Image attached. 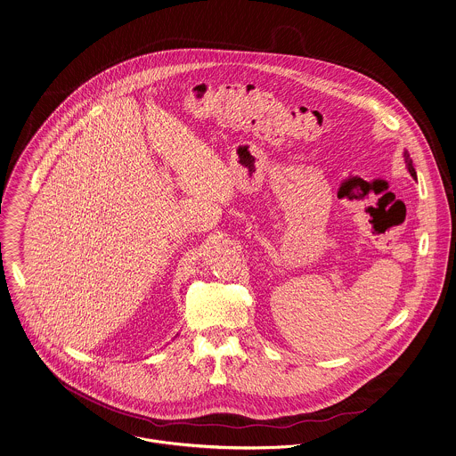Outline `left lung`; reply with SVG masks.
<instances>
[{"instance_id": "left-lung-1", "label": "left lung", "mask_w": 456, "mask_h": 456, "mask_svg": "<svg viewBox=\"0 0 456 456\" xmlns=\"http://www.w3.org/2000/svg\"><path fill=\"white\" fill-rule=\"evenodd\" d=\"M404 160H405V167H407V171L411 173V176L412 178H416V171H414V166H412V160H411V157H409V153L407 151L404 152Z\"/></svg>"}]
</instances>
